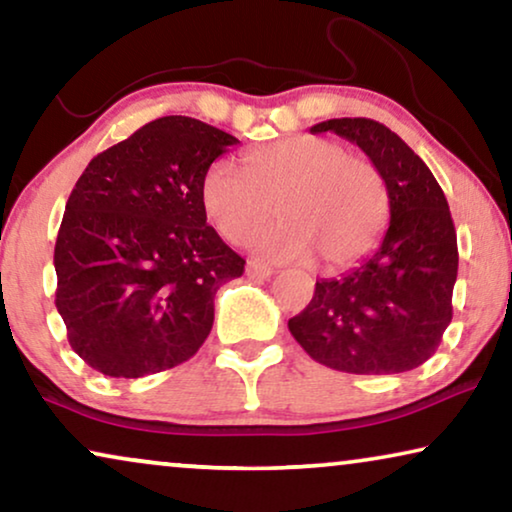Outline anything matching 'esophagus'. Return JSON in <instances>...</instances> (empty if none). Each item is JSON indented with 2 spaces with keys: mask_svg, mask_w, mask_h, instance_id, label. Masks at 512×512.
<instances>
[{
  "mask_svg": "<svg viewBox=\"0 0 512 512\" xmlns=\"http://www.w3.org/2000/svg\"><path fill=\"white\" fill-rule=\"evenodd\" d=\"M246 273L253 280H266L273 273V269L269 264H264V262H257V259H253V262H248V266H246Z\"/></svg>",
  "mask_w": 512,
  "mask_h": 512,
  "instance_id": "obj_1",
  "label": "esophagus"
}]
</instances>
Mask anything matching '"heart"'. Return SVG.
<instances>
[{
    "instance_id": "obj_1",
    "label": "heart",
    "mask_w": 512,
    "mask_h": 512,
    "mask_svg": "<svg viewBox=\"0 0 512 512\" xmlns=\"http://www.w3.org/2000/svg\"><path fill=\"white\" fill-rule=\"evenodd\" d=\"M199 197L213 227L232 243L253 239L278 208L283 222L257 246L297 262L318 255L329 269L369 253L390 218V190L376 164L311 134L250 150L243 169L215 160Z\"/></svg>"
}]
</instances>
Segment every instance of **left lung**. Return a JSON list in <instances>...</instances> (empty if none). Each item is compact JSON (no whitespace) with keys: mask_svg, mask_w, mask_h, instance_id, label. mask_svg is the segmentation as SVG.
I'll return each instance as SVG.
<instances>
[{"mask_svg":"<svg viewBox=\"0 0 512 512\" xmlns=\"http://www.w3.org/2000/svg\"><path fill=\"white\" fill-rule=\"evenodd\" d=\"M311 132H334L369 155L390 190V227L369 259L318 280L311 304L287 327L329 369L364 376L417 369L452 320L459 253L448 199L427 164L376 120L334 118Z\"/></svg>","mask_w":512,"mask_h":512,"instance_id":"1","label":"left lung"}]
</instances>
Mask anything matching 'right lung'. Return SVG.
Listing matches in <instances>:
<instances>
[{
	"instance_id": "add662e5",
	"label": "right lung",
	"mask_w": 512,
	"mask_h": 512,
	"mask_svg": "<svg viewBox=\"0 0 512 512\" xmlns=\"http://www.w3.org/2000/svg\"><path fill=\"white\" fill-rule=\"evenodd\" d=\"M236 143L167 115L92 157L78 178L55 241V306L69 345L95 371L174 369L211 334L215 292L246 259L206 225L199 187Z\"/></svg>"
}]
</instances>
